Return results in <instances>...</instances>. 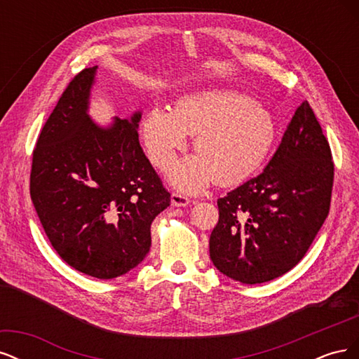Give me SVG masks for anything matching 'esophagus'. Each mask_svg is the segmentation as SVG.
<instances>
[{"mask_svg":"<svg viewBox=\"0 0 359 359\" xmlns=\"http://www.w3.org/2000/svg\"><path fill=\"white\" fill-rule=\"evenodd\" d=\"M170 202L175 206H187L190 203V199L187 196H184V194H181V193L173 191L170 194Z\"/></svg>","mask_w":359,"mask_h":359,"instance_id":"esophagus-1","label":"esophagus"}]
</instances>
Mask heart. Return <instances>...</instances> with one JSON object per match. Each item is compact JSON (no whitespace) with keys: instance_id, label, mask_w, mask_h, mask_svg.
I'll list each match as a JSON object with an SVG mask.
<instances>
[{"instance_id":"obj_1","label":"heart","mask_w":359,"mask_h":359,"mask_svg":"<svg viewBox=\"0 0 359 359\" xmlns=\"http://www.w3.org/2000/svg\"><path fill=\"white\" fill-rule=\"evenodd\" d=\"M144 140L154 165L169 168L177 151L194 136L198 156L169 172L173 186L198 193L215 181L240 182L262 165L277 137V123L266 107L235 90H203L184 95L173 111L151 107L142 121Z\"/></svg>"}]
</instances>
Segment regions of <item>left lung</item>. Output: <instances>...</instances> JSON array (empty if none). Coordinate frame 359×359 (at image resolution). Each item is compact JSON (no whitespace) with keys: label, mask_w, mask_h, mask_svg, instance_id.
<instances>
[{"label":"left lung","mask_w":359,"mask_h":359,"mask_svg":"<svg viewBox=\"0 0 359 359\" xmlns=\"http://www.w3.org/2000/svg\"><path fill=\"white\" fill-rule=\"evenodd\" d=\"M332 182L330 144L302 102L264 172L217 201L219 223L210 236L214 266L245 285L287 273L328 217Z\"/></svg>","instance_id":"left-lung-1"}]
</instances>
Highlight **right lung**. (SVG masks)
Segmentation results:
<instances>
[{"instance_id":"1","label":"right lung","mask_w":359,"mask_h":359,"mask_svg":"<svg viewBox=\"0 0 359 359\" xmlns=\"http://www.w3.org/2000/svg\"><path fill=\"white\" fill-rule=\"evenodd\" d=\"M97 66L64 90L32 151L29 194L46 236L72 268L109 280L149 252L170 194L139 144L140 112L109 128L88 115Z\"/></svg>"}]
</instances>
